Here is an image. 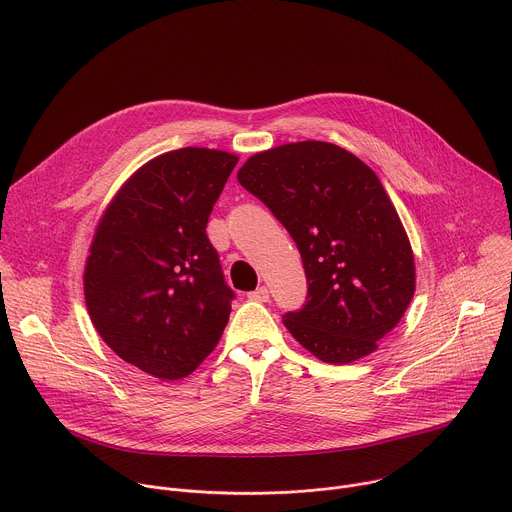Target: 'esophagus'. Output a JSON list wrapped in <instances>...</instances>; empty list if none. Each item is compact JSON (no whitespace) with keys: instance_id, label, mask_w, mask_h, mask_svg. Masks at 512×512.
<instances>
[{"instance_id":"1","label":"esophagus","mask_w":512,"mask_h":512,"mask_svg":"<svg viewBox=\"0 0 512 512\" xmlns=\"http://www.w3.org/2000/svg\"><path fill=\"white\" fill-rule=\"evenodd\" d=\"M251 301H269V289L263 285V287H257L255 291H251L249 295H247Z\"/></svg>"}]
</instances>
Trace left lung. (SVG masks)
<instances>
[{
    "instance_id": "1",
    "label": "left lung",
    "mask_w": 512,
    "mask_h": 512,
    "mask_svg": "<svg viewBox=\"0 0 512 512\" xmlns=\"http://www.w3.org/2000/svg\"><path fill=\"white\" fill-rule=\"evenodd\" d=\"M237 181L301 253L307 303L283 315L289 333L325 364L374 354L416 291L412 245L378 175L342 146L301 140L249 156Z\"/></svg>"
}]
</instances>
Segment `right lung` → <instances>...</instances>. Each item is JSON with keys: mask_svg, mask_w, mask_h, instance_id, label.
I'll return each instance as SVG.
<instances>
[{"mask_svg": "<svg viewBox=\"0 0 512 512\" xmlns=\"http://www.w3.org/2000/svg\"><path fill=\"white\" fill-rule=\"evenodd\" d=\"M237 154L187 146L144 162L104 209L84 267L92 325L124 362L181 380L217 348L233 291L207 221Z\"/></svg>", "mask_w": 512, "mask_h": 512, "instance_id": "obj_1", "label": "right lung"}]
</instances>
